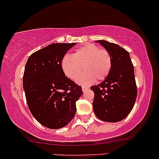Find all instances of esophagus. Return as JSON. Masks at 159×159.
<instances>
[{"instance_id": "34e87169", "label": "esophagus", "mask_w": 159, "mask_h": 159, "mask_svg": "<svg viewBox=\"0 0 159 159\" xmlns=\"http://www.w3.org/2000/svg\"><path fill=\"white\" fill-rule=\"evenodd\" d=\"M82 90H83L84 91H84L86 90H87V89H88V87H85V86H82Z\"/></svg>"}]
</instances>
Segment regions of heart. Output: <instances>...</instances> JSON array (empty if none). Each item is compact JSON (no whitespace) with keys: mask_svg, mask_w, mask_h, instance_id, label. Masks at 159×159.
I'll use <instances>...</instances> for the list:
<instances>
[{"mask_svg":"<svg viewBox=\"0 0 159 159\" xmlns=\"http://www.w3.org/2000/svg\"><path fill=\"white\" fill-rule=\"evenodd\" d=\"M111 57L105 49L93 44H85L78 48L73 55L66 54L62 61V69L69 79L75 81L83 70L85 72L77 80L78 83L88 84L96 80H105L111 72Z\"/></svg>","mask_w":159,"mask_h":159,"instance_id":"1","label":"heart"}]
</instances>
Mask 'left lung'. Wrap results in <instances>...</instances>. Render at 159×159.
Masks as SVG:
<instances>
[{
  "mask_svg": "<svg viewBox=\"0 0 159 159\" xmlns=\"http://www.w3.org/2000/svg\"><path fill=\"white\" fill-rule=\"evenodd\" d=\"M97 42L110 53L112 64L105 81L90 87L95 95L93 107L98 119L116 123L126 117L136 101L134 66L125 49L105 40Z\"/></svg>",
  "mask_w": 159,
  "mask_h": 159,
  "instance_id": "1",
  "label": "left lung"
}]
</instances>
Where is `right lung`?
I'll return each mask as SVG.
<instances>
[{"instance_id": "right-lung-1", "label": "right lung", "mask_w": 159, "mask_h": 159, "mask_svg": "<svg viewBox=\"0 0 159 159\" xmlns=\"http://www.w3.org/2000/svg\"><path fill=\"white\" fill-rule=\"evenodd\" d=\"M53 43L29 57L23 75L27 103L34 118L48 129L66 126L74 117L81 86L65 75L62 60L75 45Z\"/></svg>"}]
</instances>
